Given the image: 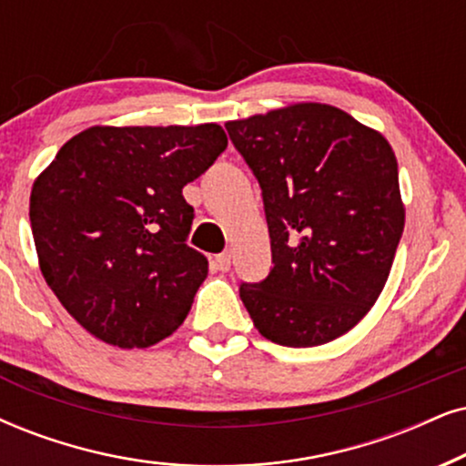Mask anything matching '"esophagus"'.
Returning <instances> with one entry per match:
<instances>
[{
    "instance_id": "obj_1",
    "label": "esophagus",
    "mask_w": 466,
    "mask_h": 466,
    "mask_svg": "<svg viewBox=\"0 0 466 466\" xmlns=\"http://www.w3.org/2000/svg\"><path fill=\"white\" fill-rule=\"evenodd\" d=\"M213 264L219 270H223V273H226V270L229 268V264H232V256H229V253L226 251V253H219V256H215V260H213Z\"/></svg>"
}]
</instances>
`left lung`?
Wrapping results in <instances>:
<instances>
[{
    "mask_svg": "<svg viewBox=\"0 0 466 466\" xmlns=\"http://www.w3.org/2000/svg\"><path fill=\"white\" fill-rule=\"evenodd\" d=\"M226 128L260 182L273 253L267 279L240 284L253 325L290 349L349 333L385 288L404 229L390 141L322 103Z\"/></svg>",
    "mask_w": 466,
    "mask_h": 466,
    "instance_id": "1",
    "label": "left lung"
}]
</instances>
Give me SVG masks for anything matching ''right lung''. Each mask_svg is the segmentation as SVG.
I'll use <instances>...</instances> for the list:
<instances>
[{"instance_id":"right-lung-1","label":"right lung","mask_w":466,"mask_h":466,"mask_svg":"<svg viewBox=\"0 0 466 466\" xmlns=\"http://www.w3.org/2000/svg\"><path fill=\"white\" fill-rule=\"evenodd\" d=\"M219 125L92 127L38 176L29 221L45 281L117 349H148L189 314L208 260L187 245L182 187L226 150Z\"/></svg>"}]
</instances>
